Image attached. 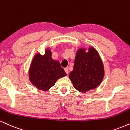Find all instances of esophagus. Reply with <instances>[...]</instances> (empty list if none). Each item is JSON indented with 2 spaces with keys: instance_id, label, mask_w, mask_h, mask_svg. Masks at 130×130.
I'll use <instances>...</instances> for the list:
<instances>
[{
  "instance_id": "34e87169",
  "label": "esophagus",
  "mask_w": 130,
  "mask_h": 130,
  "mask_svg": "<svg viewBox=\"0 0 130 130\" xmlns=\"http://www.w3.org/2000/svg\"><path fill=\"white\" fill-rule=\"evenodd\" d=\"M64 70H65V73H66L67 74H68V73H69V71H68V68H64Z\"/></svg>"
}]
</instances>
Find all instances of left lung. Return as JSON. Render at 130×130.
<instances>
[{
    "label": "left lung",
    "mask_w": 130,
    "mask_h": 130,
    "mask_svg": "<svg viewBox=\"0 0 130 130\" xmlns=\"http://www.w3.org/2000/svg\"><path fill=\"white\" fill-rule=\"evenodd\" d=\"M104 77V64L96 50L91 46L87 52L85 48H79L73 70L69 74L74 88L81 93H86L97 88Z\"/></svg>",
    "instance_id": "1"
}]
</instances>
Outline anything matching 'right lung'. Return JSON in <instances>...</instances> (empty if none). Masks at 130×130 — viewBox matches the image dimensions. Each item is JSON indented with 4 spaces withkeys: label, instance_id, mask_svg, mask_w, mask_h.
Listing matches in <instances>:
<instances>
[{
    "label": "right lung",
    "instance_id": "right-lung-1",
    "mask_svg": "<svg viewBox=\"0 0 130 130\" xmlns=\"http://www.w3.org/2000/svg\"><path fill=\"white\" fill-rule=\"evenodd\" d=\"M51 51L46 49L44 55L37 53L29 69V79L38 90L48 91L59 79L67 76L59 61L51 57Z\"/></svg>",
    "mask_w": 130,
    "mask_h": 130
}]
</instances>
